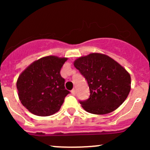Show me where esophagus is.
<instances>
[{"label":"esophagus","mask_w":150,"mask_h":150,"mask_svg":"<svg viewBox=\"0 0 150 150\" xmlns=\"http://www.w3.org/2000/svg\"><path fill=\"white\" fill-rule=\"evenodd\" d=\"M71 93H72V95H75V93H76V91H75V89H72V90L71 91Z\"/></svg>","instance_id":"34e87169"}]
</instances>
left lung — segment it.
Instances as JSON below:
<instances>
[{"label":"left lung","mask_w":150,"mask_h":150,"mask_svg":"<svg viewBox=\"0 0 150 150\" xmlns=\"http://www.w3.org/2000/svg\"><path fill=\"white\" fill-rule=\"evenodd\" d=\"M84 76L90 89V97L80 102L86 112L105 115L118 108L131 91V75L109 56L91 53L74 62Z\"/></svg>","instance_id":"1"}]
</instances>
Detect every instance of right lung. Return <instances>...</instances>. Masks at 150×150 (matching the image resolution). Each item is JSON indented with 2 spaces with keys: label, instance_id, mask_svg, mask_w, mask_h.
<instances>
[{
  "label": "right lung",
  "instance_id": "obj_1",
  "mask_svg": "<svg viewBox=\"0 0 150 150\" xmlns=\"http://www.w3.org/2000/svg\"><path fill=\"white\" fill-rule=\"evenodd\" d=\"M65 57L47 56L30 64L16 81L18 96L22 105L38 116H49L61 108L69 91L60 75Z\"/></svg>",
  "mask_w": 150,
  "mask_h": 150
}]
</instances>
